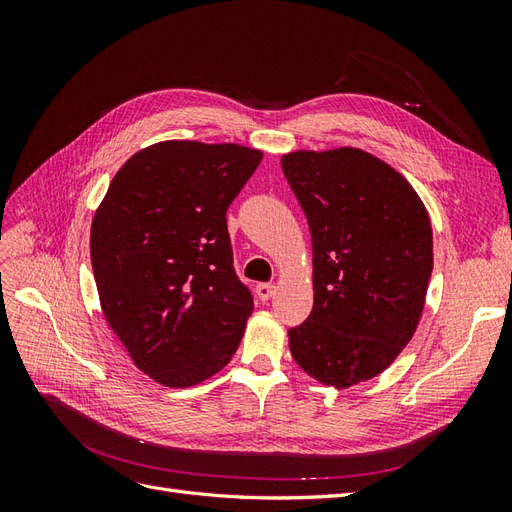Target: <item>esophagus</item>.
<instances>
[{"label":"esophagus","instance_id":"esophagus-1","mask_svg":"<svg viewBox=\"0 0 512 512\" xmlns=\"http://www.w3.org/2000/svg\"><path fill=\"white\" fill-rule=\"evenodd\" d=\"M273 292H275V286H273V284H258V286H256V297H258L260 301H269V299L273 297Z\"/></svg>","mask_w":512,"mask_h":512}]
</instances>
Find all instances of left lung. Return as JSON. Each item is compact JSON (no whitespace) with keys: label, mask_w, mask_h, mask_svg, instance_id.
I'll return each instance as SVG.
<instances>
[{"label":"left lung","mask_w":512,"mask_h":512,"mask_svg":"<svg viewBox=\"0 0 512 512\" xmlns=\"http://www.w3.org/2000/svg\"><path fill=\"white\" fill-rule=\"evenodd\" d=\"M282 170L309 224L314 307L288 331L324 386L376 378L408 346L433 269L429 213L393 166L354 147L290 151Z\"/></svg>","instance_id":"1"}]
</instances>
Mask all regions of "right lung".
<instances>
[{"mask_svg": "<svg viewBox=\"0 0 512 512\" xmlns=\"http://www.w3.org/2000/svg\"><path fill=\"white\" fill-rule=\"evenodd\" d=\"M262 151L162 141L123 164L91 222L108 327L134 365L185 389L237 352L254 299L232 267L226 211Z\"/></svg>", "mask_w": 512, "mask_h": 512, "instance_id": "add662e5", "label": "right lung"}]
</instances>
